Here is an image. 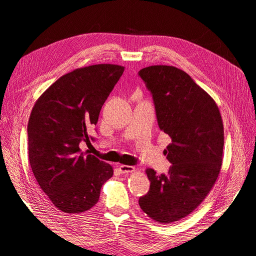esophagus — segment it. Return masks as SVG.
<instances>
[{
  "label": "esophagus",
  "instance_id": "1",
  "mask_svg": "<svg viewBox=\"0 0 256 256\" xmlns=\"http://www.w3.org/2000/svg\"><path fill=\"white\" fill-rule=\"evenodd\" d=\"M118 168H120V171L122 173H134V172L136 171L134 166H125V164H120V166H118Z\"/></svg>",
  "mask_w": 256,
  "mask_h": 256
}]
</instances>
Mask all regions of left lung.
Masks as SVG:
<instances>
[{
    "instance_id": "obj_1",
    "label": "left lung",
    "mask_w": 256,
    "mask_h": 256,
    "mask_svg": "<svg viewBox=\"0 0 256 256\" xmlns=\"http://www.w3.org/2000/svg\"><path fill=\"white\" fill-rule=\"evenodd\" d=\"M138 76L152 95L160 130L172 140L164 150L168 173L146 170L150 188L138 204L152 220L171 223L191 214L214 187L223 159V122L214 100L182 69L154 65Z\"/></svg>"
}]
</instances>
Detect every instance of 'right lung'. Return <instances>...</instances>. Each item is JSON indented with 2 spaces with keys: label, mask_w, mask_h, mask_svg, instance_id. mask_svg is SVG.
Returning a JSON list of instances; mask_svg holds the SVG:
<instances>
[{
  "label": "right lung",
  "mask_w": 256,
  "mask_h": 256,
  "mask_svg": "<svg viewBox=\"0 0 256 256\" xmlns=\"http://www.w3.org/2000/svg\"><path fill=\"white\" fill-rule=\"evenodd\" d=\"M125 67L97 64L62 76L36 100L28 125V160L42 190L58 210L84 212L97 204L113 168L81 152L88 128L98 122L102 104Z\"/></svg>",
  "instance_id": "obj_1"
}]
</instances>
